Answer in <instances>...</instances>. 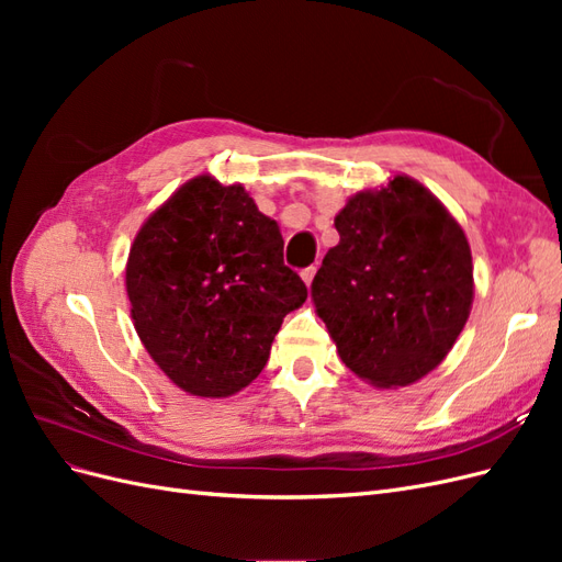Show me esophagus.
Wrapping results in <instances>:
<instances>
[{
	"mask_svg": "<svg viewBox=\"0 0 562 562\" xmlns=\"http://www.w3.org/2000/svg\"><path fill=\"white\" fill-rule=\"evenodd\" d=\"M314 274H316V267H307V269H302V271H300L302 281L307 283V285H312V281H314Z\"/></svg>",
	"mask_w": 562,
	"mask_h": 562,
	"instance_id": "esophagus-1",
	"label": "esophagus"
}]
</instances>
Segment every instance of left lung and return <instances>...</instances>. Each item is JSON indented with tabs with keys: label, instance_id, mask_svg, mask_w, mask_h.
I'll return each mask as SVG.
<instances>
[{
	"label": "left lung",
	"instance_id": "left-lung-1",
	"mask_svg": "<svg viewBox=\"0 0 562 562\" xmlns=\"http://www.w3.org/2000/svg\"><path fill=\"white\" fill-rule=\"evenodd\" d=\"M339 244L312 281L316 314L342 363L378 389L443 363L473 302L464 229L427 187L394 176L335 215Z\"/></svg>",
	"mask_w": 562,
	"mask_h": 562
}]
</instances>
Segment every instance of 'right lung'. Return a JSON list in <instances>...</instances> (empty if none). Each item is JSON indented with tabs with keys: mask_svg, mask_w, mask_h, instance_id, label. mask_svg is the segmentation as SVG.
Returning a JSON list of instances; mask_svg holds the SVG:
<instances>
[{
	"mask_svg": "<svg viewBox=\"0 0 562 562\" xmlns=\"http://www.w3.org/2000/svg\"><path fill=\"white\" fill-rule=\"evenodd\" d=\"M131 318L176 386L227 398L267 366L283 316L307 285L283 265V236L244 184L196 176L135 234L126 262Z\"/></svg>",
	"mask_w": 562,
	"mask_h": 562,
	"instance_id": "right-lung-1",
	"label": "right lung"
}]
</instances>
